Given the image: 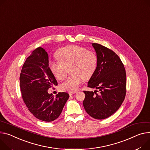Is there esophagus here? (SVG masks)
<instances>
[{
    "instance_id": "1",
    "label": "esophagus",
    "mask_w": 150,
    "mask_h": 150,
    "mask_svg": "<svg viewBox=\"0 0 150 150\" xmlns=\"http://www.w3.org/2000/svg\"><path fill=\"white\" fill-rule=\"evenodd\" d=\"M76 93V91H74V92H69V94L70 95V96H71V95H72L73 94H75Z\"/></svg>"
}]
</instances>
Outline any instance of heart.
Returning a JSON list of instances; mask_svg holds the SVG:
<instances>
[{
    "instance_id": "obj_1",
    "label": "heart",
    "mask_w": 150,
    "mask_h": 150,
    "mask_svg": "<svg viewBox=\"0 0 150 150\" xmlns=\"http://www.w3.org/2000/svg\"><path fill=\"white\" fill-rule=\"evenodd\" d=\"M59 61H50L49 67L57 79L62 80L66 75L67 68L72 74L60 85L62 91L74 92L82 81L88 79L94 73L98 65L96 54L79 45H69L59 49L56 52Z\"/></svg>"
}]
</instances>
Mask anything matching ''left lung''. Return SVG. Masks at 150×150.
Masks as SVG:
<instances>
[{"instance_id":"1","label":"left lung","mask_w":150,"mask_h":150,"mask_svg":"<svg viewBox=\"0 0 150 150\" xmlns=\"http://www.w3.org/2000/svg\"><path fill=\"white\" fill-rule=\"evenodd\" d=\"M92 46L96 52L98 65L88 87L99 91H84L83 106L91 117L102 120L115 113L123 102L126 74L123 64L113 51L99 44L92 43Z\"/></svg>"}]
</instances>
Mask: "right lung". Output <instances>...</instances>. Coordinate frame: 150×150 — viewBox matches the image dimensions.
<instances>
[{"label": "right lung", "instance_id": "obj_1", "mask_svg": "<svg viewBox=\"0 0 150 150\" xmlns=\"http://www.w3.org/2000/svg\"><path fill=\"white\" fill-rule=\"evenodd\" d=\"M48 63L47 52L38 47L27 58L20 76L22 98L26 106L36 118L46 122L59 117L69 98L65 92L59 93L56 97L48 93L49 88L57 86Z\"/></svg>", "mask_w": 150, "mask_h": 150}]
</instances>
